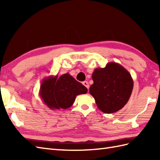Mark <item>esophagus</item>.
Returning <instances> with one entry per match:
<instances>
[{
	"label": "esophagus",
	"mask_w": 160,
	"mask_h": 160,
	"mask_svg": "<svg viewBox=\"0 0 160 160\" xmlns=\"http://www.w3.org/2000/svg\"><path fill=\"white\" fill-rule=\"evenodd\" d=\"M82 84L87 88V89H89V82H88L87 81H84V82H82Z\"/></svg>",
	"instance_id": "34e87169"
}]
</instances>
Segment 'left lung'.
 Wrapping results in <instances>:
<instances>
[{
  "label": "left lung",
  "mask_w": 160,
  "mask_h": 160,
  "mask_svg": "<svg viewBox=\"0 0 160 160\" xmlns=\"http://www.w3.org/2000/svg\"><path fill=\"white\" fill-rule=\"evenodd\" d=\"M92 79L93 84L90 87L89 93L103 113H115L128 102L133 80L130 73L120 64L111 62L104 68L95 69Z\"/></svg>",
  "instance_id": "8db88e82"
}]
</instances>
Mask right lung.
<instances>
[{"label": "right lung", "mask_w": 160, "mask_h": 160, "mask_svg": "<svg viewBox=\"0 0 160 160\" xmlns=\"http://www.w3.org/2000/svg\"><path fill=\"white\" fill-rule=\"evenodd\" d=\"M87 89L69 73L59 78L50 76L44 78L39 95L50 109H67L72 106L78 95L87 93Z\"/></svg>", "instance_id": "obj_1"}]
</instances>
